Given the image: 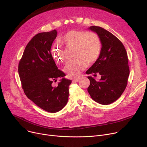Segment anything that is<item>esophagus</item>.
Returning <instances> with one entry per match:
<instances>
[{"label":"esophagus","mask_w":147,"mask_h":147,"mask_svg":"<svg viewBox=\"0 0 147 147\" xmlns=\"http://www.w3.org/2000/svg\"><path fill=\"white\" fill-rule=\"evenodd\" d=\"M79 80H80V78L74 79H73V83H74V82H78L79 81Z\"/></svg>","instance_id":"1"}]
</instances>
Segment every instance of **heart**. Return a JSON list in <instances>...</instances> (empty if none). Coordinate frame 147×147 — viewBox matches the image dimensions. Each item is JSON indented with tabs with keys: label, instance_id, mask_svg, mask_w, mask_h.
<instances>
[{
	"label": "heart",
	"instance_id": "obj_1",
	"mask_svg": "<svg viewBox=\"0 0 147 147\" xmlns=\"http://www.w3.org/2000/svg\"><path fill=\"white\" fill-rule=\"evenodd\" d=\"M58 42L66 48H74V59L68 62L64 70L69 76L77 77L82 73L89 64L94 63L101 52L102 44L95 33L86 31L70 30L61 36ZM53 58L58 63L65 61V52L56 45L52 48Z\"/></svg>",
	"mask_w": 147,
	"mask_h": 147
}]
</instances>
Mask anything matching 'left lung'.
I'll return each mask as SVG.
<instances>
[{"instance_id":"left-lung-1","label":"left lung","mask_w":147,"mask_h":147,"mask_svg":"<svg viewBox=\"0 0 147 147\" xmlns=\"http://www.w3.org/2000/svg\"><path fill=\"white\" fill-rule=\"evenodd\" d=\"M88 29L98 34L102 49L98 60L86 72L94 77L98 73L101 78L97 80L88 76V91L95 102L109 105L119 99L126 88L130 72L127 52L119 38L109 31L98 26H90Z\"/></svg>"}]
</instances>
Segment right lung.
Here are the masks:
<instances>
[{
	"instance_id": "obj_1",
	"label": "right lung",
	"mask_w": 147,
	"mask_h": 147,
	"mask_svg": "<svg viewBox=\"0 0 147 147\" xmlns=\"http://www.w3.org/2000/svg\"><path fill=\"white\" fill-rule=\"evenodd\" d=\"M57 36V31L37 34L23 52L18 65V73L22 88L26 96L46 111L56 113L66 105L68 87L71 80L58 69L51 49ZM60 79L57 87L52 82Z\"/></svg>"
}]
</instances>
